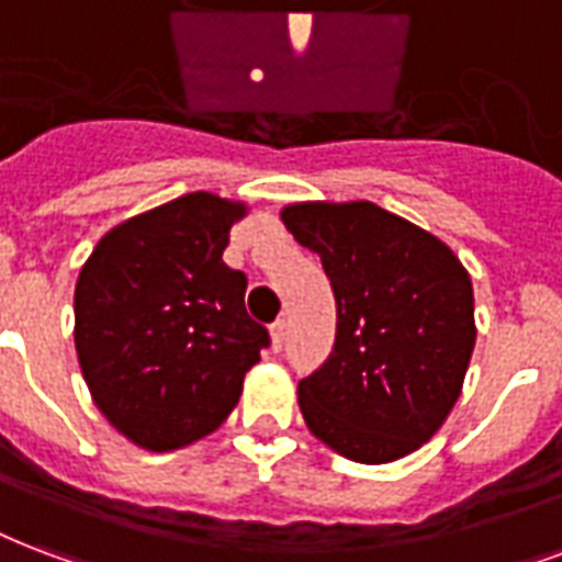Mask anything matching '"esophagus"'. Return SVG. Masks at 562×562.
Wrapping results in <instances>:
<instances>
[{
  "label": "esophagus",
  "mask_w": 562,
  "mask_h": 562,
  "mask_svg": "<svg viewBox=\"0 0 562 562\" xmlns=\"http://www.w3.org/2000/svg\"><path fill=\"white\" fill-rule=\"evenodd\" d=\"M269 331H272V344H276V349H281V344H284L286 337V319H276Z\"/></svg>",
  "instance_id": "34e87169"
}]
</instances>
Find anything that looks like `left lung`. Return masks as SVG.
Listing matches in <instances>:
<instances>
[{
    "mask_svg": "<svg viewBox=\"0 0 562 562\" xmlns=\"http://www.w3.org/2000/svg\"><path fill=\"white\" fill-rule=\"evenodd\" d=\"M281 222L319 255L337 302L335 349L299 382L307 429L364 465L415 453L457 406L474 352L468 269L370 201L290 204Z\"/></svg>",
    "mask_w": 562,
    "mask_h": 562,
    "instance_id": "left-lung-1",
    "label": "left lung"
}]
</instances>
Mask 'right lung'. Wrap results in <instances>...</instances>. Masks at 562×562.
<instances>
[{"mask_svg": "<svg viewBox=\"0 0 562 562\" xmlns=\"http://www.w3.org/2000/svg\"><path fill=\"white\" fill-rule=\"evenodd\" d=\"M248 206L189 192L112 227L79 272L76 356L94 406L133 445L166 453L210 436L269 346L248 278L222 260Z\"/></svg>", "mask_w": 562, "mask_h": 562, "instance_id": "add662e5", "label": "right lung"}]
</instances>
